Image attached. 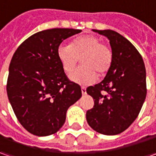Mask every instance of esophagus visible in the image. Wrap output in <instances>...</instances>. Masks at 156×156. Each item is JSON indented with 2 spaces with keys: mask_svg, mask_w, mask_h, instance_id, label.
<instances>
[{
  "mask_svg": "<svg viewBox=\"0 0 156 156\" xmlns=\"http://www.w3.org/2000/svg\"><path fill=\"white\" fill-rule=\"evenodd\" d=\"M81 93H82V94H85L87 93V91H86V87H81Z\"/></svg>",
  "mask_w": 156,
  "mask_h": 156,
  "instance_id": "1",
  "label": "esophagus"
}]
</instances>
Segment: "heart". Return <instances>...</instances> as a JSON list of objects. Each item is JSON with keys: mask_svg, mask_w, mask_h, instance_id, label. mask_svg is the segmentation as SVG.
Instances as JSON below:
<instances>
[{"mask_svg": "<svg viewBox=\"0 0 156 156\" xmlns=\"http://www.w3.org/2000/svg\"><path fill=\"white\" fill-rule=\"evenodd\" d=\"M57 57L63 70L71 73L81 59V67L74 71L70 80L86 85L95 81L97 74L105 75L110 69L113 52L108 45L101 43L93 34H85L74 39L70 44L62 43L58 47Z\"/></svg>", "mask_w": 156, "mask_h": 156, "instance_id": "heart-1", "label": "heart"}]
</instances>
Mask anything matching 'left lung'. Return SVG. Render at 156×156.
I'll return each mask as SVG.
<instances>
[{
  "label": "left lung",
  "mask_w": 156,
  "mask_h": 156,
  "mask_svg": "<svg viewBox=\"0 0 156 156\" xmlns=\"http://www.w3.org/2000/svg\"><path fill=\"white\" fill-rule=\"evenodd\" d=\"M109 40L113 61L104 80L87 88L94 107L87 111L88 125L100 134L118 135L137 118L147 95L142 57L129 40L113 30H94Z\"/></svg>",
  "instance_id": "1"
}]
</instances>
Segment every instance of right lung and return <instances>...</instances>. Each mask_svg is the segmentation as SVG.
Segmentation results:
<instances>
[{"instance_id": "obj_1", "label": "right lung", "mask_w": 156, "mask_h": 156, "mask_svg": "<svg viewBox=\"0 0 156 156\" xmlns=\"http://www.w3.org/2000/svg\"><path fill=\"white\" fill-rule=\"evenodd\" d=\"M81 32L52 28L34 34L15 52L9 65L7 93L22 127L37 136L55 134L63 126L69 108L81 96L57 57L63 40Z\"/></svg>"}]
</instances>
